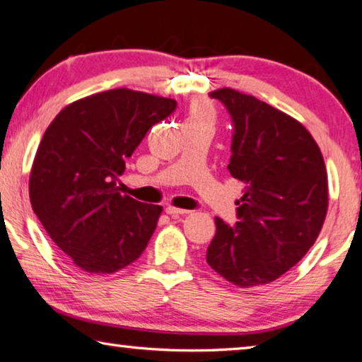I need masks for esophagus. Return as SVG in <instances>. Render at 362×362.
<instances>
[{"label": "esophagus", "mask_w": 362, "mask_h": 362, "mask_svg": "<svg viewBox=\"0 0 362 362\" xmlns=\"http://www.w3.org/2000/svg\"><path fill=\"white\" fill-rule=\"evenodd\" d=\"M188 212L189 211L180 209V207H174V206L166 207V214H169V216H173V217H179V216H183V214H188Z\"/></svg>", "instance_id": "obj_1"}]
</instances>
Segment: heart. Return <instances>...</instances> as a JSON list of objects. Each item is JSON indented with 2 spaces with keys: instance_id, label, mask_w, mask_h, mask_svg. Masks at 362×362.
Listing matches in <instances>:
<instances>
[{
  "instance_id": "1",
  "label": "heart",
  "mask_w": 362,
  "mask_h": 362,
  "mask_svg": "<svg viewBox=\"0 0 362 362\" xmlns=\"http://www.w3.org/2000/svg\"><path fill=\"white\" fill-rule=\"evenodd\" d=\"M187 121H211L212 122V110L206 103H194L189 108Z\"/></svg>"
}]
</instances>
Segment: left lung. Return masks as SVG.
<instances>
[{
    "mask_svg": "<svg viewBox=\"0 0 362 362\" xmlns=\"http://www.w3.org/2000/svg\"><path fill=\"white\" fill-rule=\"evenodd\" d=\"M228 110L230 174L244 183L235 226L216 217L209 267L241 289L265 286L297 265L320 236L329 206L321 150L302 122L231 88L209 93Z\"/></svg>",
    "mask_w": 362,
    "mask_h": 362,
    "instance_id": "left-lung-1",
    "label": "left lung"
}]
</instances>
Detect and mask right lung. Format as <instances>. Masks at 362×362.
<instances>
[{
	"mask_svg": "<svg viewBox=\"0 0 362 362\" xmlns=\"http://www.w3.org/2000/svg\"><path fill=\"white\" fill-rule=\"evenodd\" d=\"M177 102L126 88L71 102L42 136L30 170V203L73 265L112 274L131 265L163 207L118 192L126 158Z\"/></svg>",
	"mask_w": 362,
	"mask_h": 362,
	"instance_id": "add662e5",
	"label": "right lung"
}]
</instances>
